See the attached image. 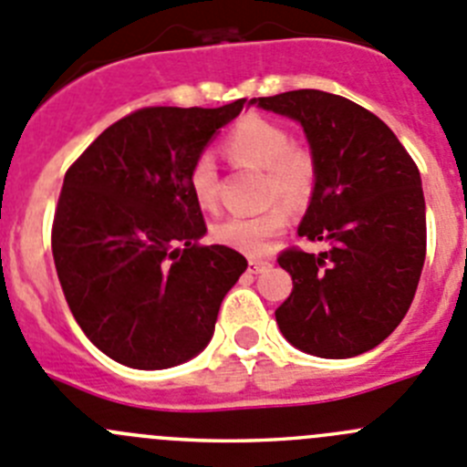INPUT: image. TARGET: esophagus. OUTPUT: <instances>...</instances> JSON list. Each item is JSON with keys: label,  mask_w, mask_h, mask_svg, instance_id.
<instances>
[{"label": "esophagus", "mask_w": 467, "mask_h": 467, "mask_svg": "<svg viewBox=\"0 0 467 467\" xmlns=\"http://www.w3.org/2000/svg\"><path fill=\"white\" fill-rule=\"evenodd\" d=\"M269 267H272V263H269V260H251V263H248V272H254V274L267 272Z\"/></svg>", "instance_id": "obj_1"}]
</instances>
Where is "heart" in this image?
<instances>
[{
	"label": "heart",
	"instance_id": "obj_1",
	"mask_svg": "<svg viewBox=\"0 0 467 467\" xmlns=\"http://www.w3.org/2000/svg\"><path fill=\"white\" fill-rule=\"evenodd\" d=\"M223 150L234 165L263 170L265 202H283L255 216H228L212 228L219 244L260 258L290 223L287 209L302 212L311 204L317 189V159L311 147L293 142L285 126L258 115L237 121L225 135ZM189 189L202 209L219 202V170L209 154H200L191 163Z\"/></svg>",
	"mask_w": 467,
	"mask_h": 467
}]
</instances>
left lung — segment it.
<instances>
[{
  "label": "left lung",
  "mask_w": 467,
  "mask_h": 467,
  "mask_svg": "<svg viewBox=\"0 0 467 467\" xmlns=\"http://www.w3.org/2000/svg\"><path fill=\"white\" fill-rule=\"evenodd\" d=\"M251 103L297 119L317 159L299 234L327 248L278 254L293 276V293L276 308L278 329L325 359L373 350L405 317L424 267L420 170L380 117L343 96L297 89Z\"/></svg>",
  "instance_id": "obj_1"
}]
</instances>
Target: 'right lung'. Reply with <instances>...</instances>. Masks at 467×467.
Returning <instances> with one entry per match:
<instances>
[{"instance_id":"add662e5","label":"right lung","mask_w":467,"mask_h":467,"mask_svg":"<svg viewBox=\"0 0 467 467\" xmlns=\"http://www.w3.org/2000/svg\"><path fill=\"white\" fill-rule=\"evenodd\" d=\"M246 99L140 108L108 126L64 174L52 258L73 317L110 359L168 368L209 343L242 254L202 246L189 168Z\"/></svg>"}]
</instances>
